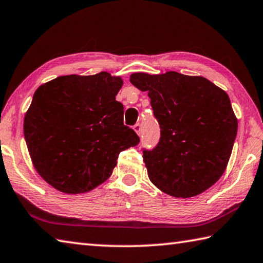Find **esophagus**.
<instances>
[{"label":"esophagus","mask_w":263,"mask_h":263,"mask_svg":"<svg viewBox=\"0 0 263 263\" xmlns=\"http://www.w3.org/2000/svg\"><path fill=\"white\" fill-rule=\"evenodd\" d=\"M133 130H135V132L137 133L138 136H140V135H141V131H142L140 124H136V125L133 126Z\"/></svg>","instance_id":"esophagus-1"}]
</instances>
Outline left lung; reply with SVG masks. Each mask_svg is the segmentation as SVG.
<instances>
[{"label":"left lung","mask_w":263,"mask_h":263,"mask_svg":"<svg viewBox=\"0 0 263 263\" xmlns=\"http://www.w3.org/2000/svg\"><path fill=\"white\" fill-rule=\"evenodd\" d=\"M130 82L148 92L161 127L160 142L144 151L151 181L175 198H192L221 178L238 121L229 95L201 76L136 72Z\"/></svg>","instance_id":"left-lung-1"}]
</instances>
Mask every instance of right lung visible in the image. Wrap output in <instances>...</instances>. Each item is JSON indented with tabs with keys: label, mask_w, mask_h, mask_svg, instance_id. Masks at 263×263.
Listing matches in <instances>:
<instances>
[{
	"label": "right lung",
	"mask_w": 263,
	"mask_h": 263,
	"mask_svg": "<svg viewBox=\"0 0 263 263\" xmlns=\"http://www.w3.org/2000/svg\"><path fill=\"white\" fill-rule=\"evenodd\" d=\"M123 79L108 72L61 76L42 84L24 117V137L34 169L66 194L106 181L119 153L139 144L123 123L116 101Z\"/></svg>",
	"instance_id": "obj_1"
}]
</instances>
